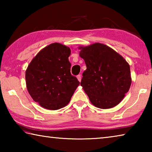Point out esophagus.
<instances>
[{
  "label": "esophagus",
  "instance_id": "obj_1",
  "mask_svg": "<svg viewBox=\"0 0 152 152\" xmlns=\"http://www.w3.org/2000/svg\"><path fill=\"white\" fill-rule=\"evenodd\" d=\"M77 78H78L79 82L81 81V78H81V75H80V74H79V75L77 76Z\"/></svg>",
  "mask_w": 152,
  "mask_h": 152
}]
</instances>
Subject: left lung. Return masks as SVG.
Masks as SVG:
<instances>
[{
  "label": "left lung",
  "mask_w": 152,
  "mask_h": 152,
  "mask_svg": "<svg viewBox=\"0 0 152 152\" xmlns=\"http://www.w3.org/2000/svg\"><path fill=\"white\" fill-rule=\"evenodd\" d=\"M79 49L80 56L86 66L80 85L91 103L102 109L115 107L131 86L129 65L121 56L102 43Z\"/></svg>",
  "instance_id": "8db88e82"
}]
</instances>
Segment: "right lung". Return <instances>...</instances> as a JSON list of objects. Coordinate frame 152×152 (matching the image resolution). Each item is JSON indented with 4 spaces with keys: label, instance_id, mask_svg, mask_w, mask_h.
Here are the masks:
<instances>
[{
    "label": "right lung",
    "instance_id": "add662e5",
    "mask_svg": "<svg viewBox=\"0 0 152 152\" xmlns=\"http://www.w3.org/2000/svg\"><path fill=\"white\" fill-rule=\"evenodd\" d=\"M71 50L54 43L41 50L25 72L27 91L33 101L49 110H58L70 102L80 82L70 73Z\"/></svg>",
    "mask_w": 152,
    "mask_h": 152
}]
</instances>
